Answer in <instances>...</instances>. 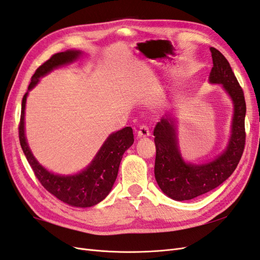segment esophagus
I'll list each match as a JSON object with an SVG mask.
<instances>
[{"mask_svg":"<svg viewBox=\"0 0 260 260\" xmlns=\"http://www.w3.org/2000/svg\"><path fill=\"white\" fill-rule=\"evenodd\" d=\"M150 135V131H149V127L147 125H141L139 126V129L137 132V136L141 138V137H147Z\"/></svg>","mask_w":260,"mask_h":260,"instance_id":"1","label":"esophagus"}]
</instances>
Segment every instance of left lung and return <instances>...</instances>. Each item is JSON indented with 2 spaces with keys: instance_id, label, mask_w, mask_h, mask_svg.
Wrapping results in <instances>:
<instances>
[{
  "instance_id": "left-lung-1",
  "label": "left lung",
  "mask_w": 260,
  "mask_h": 260,
  "mask_svg": "<svg viewBox=\"0 0 260 260\" xmlns=\"http://www.w3.org/2000/svg\"><path fill=\"white\" fill-rule=\"evenodd\" d=\"M213 67L210 82L221 83L234 103L232 136L228 148L215 160L204 165L185 164L178 150L176 128L170 117H162L154 129L156 144L155 178L165 194L183 201L218 187L236 169L245 148L246 103L242 86L230 62L221 52L211 48Z\"/></svg>"
}]
</instances>
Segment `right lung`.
<instances>
[{
    "instance_id": "right-lung-1",
    "label": "right lung",
    "mask_w": 260,
    "mask_h": 260,
    "mask_svg": "<svg viewBox=\"0 0 260 260\" xmlns=\"http://www.w3.org/2000/svg\"><path fill=\"white\" fill-rule=\"evenodd\" d=\"M80 54L81 52L77 50H68L52 55L47 61H45L36 69L31 77L28 90L39 81V78L59 66L75 60ZM26 98H27V93L23 96L22 101L18 137L24 154L38 181L49 193L58 200L69 205L77 206V208H89V206L101 202L109 194L116 180L123 154L134 143V134H133L132 127L127 126V127L112 134L103 144L94 160L79 175L68 177L57 176L42 167L28 148L24 133Z\"/></svg>"
}]
</instances>
